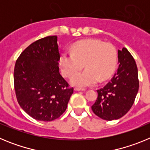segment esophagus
I'll return each mask as SVG.
<instances>
[{
	"instance_id": "obj_1",
	"label": "esophagus",
	"mask_w": 150,
	"mask_h": 150,
	"mask_svg": "<svg viewBox=\"0 0 150 150\" xmlns=\"http://www.w3.org/2000/svg\"><path fill=\"white\" fill-rule=\"evenodd\" d=\"M75 91H85V88H78V87H76V88H74Z\"/></svg>"
}]
</instances>
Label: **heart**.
Returning <instances> with one entry per match:
<instances>
[{
	"label": "heart",
	"instance_id": "obj_1",
	"mask_svg": "<svg viewBox=\"0 0 150 150\" xmlns=\"http://www.w3.org/2000/svg\"><path fill=\"white\" fill-rule=\"evenodd\" d=\"M117 62V53L111 43L98 40H86L72 46L71 53L63 52L59 58L62 74L71 77L84 65V71L73 76L71 83L78 87L93 86L97 82L108 79L114 72Z\"/></svg>",
	"mask_w": 150,
	"mask_h": 150
}]
</instances>
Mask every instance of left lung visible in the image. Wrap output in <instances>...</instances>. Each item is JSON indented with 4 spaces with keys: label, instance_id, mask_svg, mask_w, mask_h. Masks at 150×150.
Instances as JSON below:
<instances>
[{
    "label": "left lung",
    "instance_id": "left-lung-1",
    "mask_svg": "<svg viewBox=\"0 0 150 150\" xmlns=\"http://www.w3.org/2000/svg\"><path fill=\"white\" fill-rule=\"evenodd\" d=\"M117 72L105 86L98 91L91 106L96 116L107 121L118 120L129 111L139 88L138 71L134 59L126 48L118 50Z\"/></svg>",
    "mask_w": 150,
    "mask_h": 150
}]
</instances>
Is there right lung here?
I'll list each match as a JSON object with an SVG mask.
<instances>
[{"mask_svg":"<svg viewBox=\"0 0 150 150\" xmlns=\"http://www.w3.org/2000/svg\"><path fill=\"white\" fill-rule=\"evenodd\" d=\"M57 36L35 41L21 53L14 68L18 104L33 119L50 122L66 110L74 88L59 73Z\"/></svg>","mask_w":150,"mask_h":150,"instance_id":"obj_1","label":"right lung"}]
</instances>
